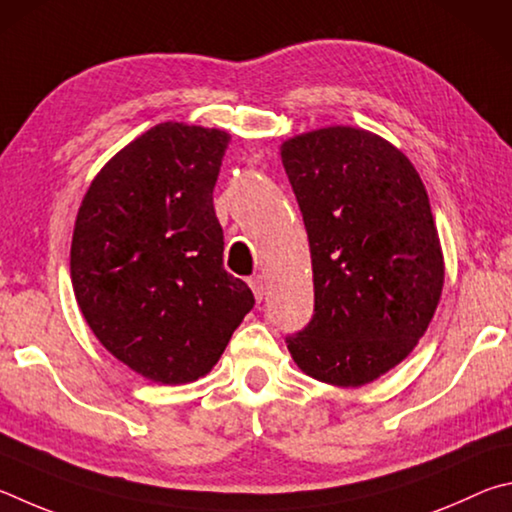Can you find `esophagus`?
<instances>
[{
    "label": "esophagus",
    "instance_id": "34e87169",
    "mask_svg": "<svg viewBox=\"0 0 512 512\" xmlns=\"http://www.w3.org/2000/svg\"><path fill=\"white\" fill-rule=\"evenodd\" d=\"M249 288H251V292H254L256 301H263V297H265V281H263L261 274L251 276V279H249Z\"/></svg>",
    "mask_w": 512,
    "mask_h": 512
}]
</instances>
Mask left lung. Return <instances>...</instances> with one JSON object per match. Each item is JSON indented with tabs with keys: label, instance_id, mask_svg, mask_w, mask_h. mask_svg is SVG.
<instances>
[{
	"label": "left lung",
	"instance_id": "8db88e82",
	"mask_svg": "<svg viewBox=\"0 0 512 512\" xmlns=\"http://www.w3.org/2000/svg\"><path fill=\"white\" fill-rule=\"evenodd\" d=\"M306 224L315 315L288 335L299 369L362 387L414 351L443 292L445 265L429 197L411 161L351 125L281 146Z\"/></svg>",
	"mask_w": 512,
	"mask_h": 512
}]
</instances>
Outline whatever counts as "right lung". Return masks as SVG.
I'll list each match as a JSON object with an SVG mask.
<instances>
[{
	"label": "right lung",
	"mask_w": 512,
	"mask_h": 512,
	"mask_svg": "<svg viewBox=\"0 0 512 512\" xmlns=\"http://www.w3.org/2000/svg\"><path fill=\"white\" fill-rule=\"evenodd\" d=\"M227 146L222 130L159 123L107 161L78 209V308L98 342L152 382L209 373L254 308L222 267L213 188Z\"/></svg>",
	"instance_id": "obj_1"
}]
</instances>
